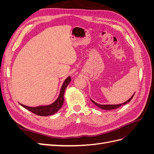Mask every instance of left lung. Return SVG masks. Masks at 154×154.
I'll return each instance as SVG.
<instances>
[{
    "label": "left lung",
    "mask_w": 154,
    "mask_h": 154,
    "mask_svg": "<svg viewBox=\"0 0 154 154\" xmlns=\"http://www.w3.org/2000/svg\"><path fill=\"white\" fill-rule=\"evenodd\" d=\"M134 94H135V93L132 95V96L131 97H130V98L129 100H128L127 101H125V103H121V104H117V105H100V104H98V103H96V102L93 101L92 99H91V100L92 103H94V104H95L97 106H98L99 108H100V109H103V110H112V109H118V108H119V107L121 106L122 105L127 104V103H128V102H130V100H131L132 99V97H133V96H134Z\"/></svg>",
    "instance_id": "left-lung-1"
}]
</instances>
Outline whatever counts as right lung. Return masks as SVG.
Instances as JSON below:
<instances>
[{"mask_svg": "<svg viewBox=\"0 0 154 154\" xmlns=\"http://www.w3.org/2000/svg\"><path fill=\"white\" fill-rule=\"evenodd\" d=\"M71 80V78L70 76L67 77L66 79V80L64 81L63 85L61 87V89H60V94L58 97V98L54 102H53L52 104L48 105L38 106L36 107H31V106H26L21 103L20 104L26 109L31 111V112L38 116H48L53 115L56 112H57L62 108V105L64 101V98H63L64 92H65V90H66V88H67V85L69 84Z\"/></svg>", "mask_w": 154, "mask_h": 154, "instance_id": "right-lung-1", "label": "right lung"}]
</instances>
